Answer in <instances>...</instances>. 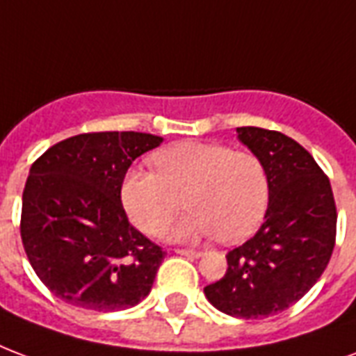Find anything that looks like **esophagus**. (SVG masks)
I'll return each mask as SVG.
<instances>
[{
	"mask_svg": "<svg viewBox=\"0 0 356 356\" xmlns=\"http://www.w3.org/2000/svg\"><path fill=\"white\" fill-rule=\"evenodd\" d=\"M176 253H178V255H184V257H193V259L202 255V251H197V250H176Z\"/></svg>",
	"mask_w": 356,
	"mask_h": 356,
	"instance_id": "esophagus-1",
	"label": "esophagus"
}]
</instances>
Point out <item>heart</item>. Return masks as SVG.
I'll return each mask as SVG.
<instances>
[{
	"instance_id": "obj_1",
	"label": "heart",
	"mask_w": 356,
	"mask_h": 356,
	"mask_svg": "<svg viewBox=\"0 0 356 356\" xmlns=\"http://www.w3.org/2000/svg\"><path fill=\"white\" fill-rule=\"evenodd\" d=\"M157 172L133 167L124 175L120 199L135 225L159 234L181 207L191 212L167 238L193 242L216 236L236 244L257 231L268 207V176L255 154L219 143L188 140L157 152Z\"/></svg>"
}]
</instances>
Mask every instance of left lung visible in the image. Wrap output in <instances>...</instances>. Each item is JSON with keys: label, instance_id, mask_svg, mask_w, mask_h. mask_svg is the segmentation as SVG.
I'll use <instances>...</instances> for the list:
<instances>
[{"label": "left lung", "instance_id": "obj_1", "mask_svg": "<svg viewBox=\"0 0 356 356\" xmlns=\"http://www.w3.org/2000/svg\"><path fill=\"white\" fill-rule=\"evenodd\" d=\"M268 176V208L255 236L227 253L225 276L204 287L208 302L238 319L293 306L327 268L336 242V204L308 149L280 131L236 127Z\"/></svg>", "mask_w": 356, "mask_h": 356}]
</instances>
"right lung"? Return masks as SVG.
<instances>
[{"label": "right lung", "mask_w": 356, "mask_h": 356, "mask_svg": "<svg viewBox=\"0 0 356 356\" xmlns=\"http://www.w3.org/2000/svg\"><path fill=\"white\" fill-rule=\"evenodd\" d=\"M161 143L135 131L84 133L31 165L20 234L29 264L58 298L118 312L149 295L165 251L131 225L120 186L131 163Z\"/></svg>", "instance_id": "obj_1"}]
</instances>
